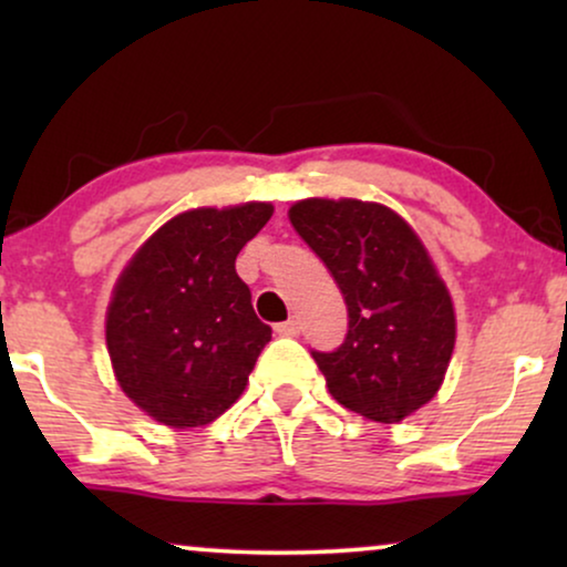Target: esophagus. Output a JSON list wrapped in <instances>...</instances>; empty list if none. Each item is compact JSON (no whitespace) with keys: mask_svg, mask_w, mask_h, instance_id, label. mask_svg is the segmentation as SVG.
<instances>
[{"mask_svg":"<svg viewBox=\"0 0 567 567\" xmlns=\"http://www.w3.org/2000/svg\"><path fill=\"white\" fill-rule=\"evenodd\" d=\"M299 330H301V328H299L297 317H289V320H286V322L276 324V332H278V336H284V338H297Z\"/></svg>","mask_w":567,"mask_h":567,"instance_id":"esophagus-1","label":"esophagus"}]
</instances>
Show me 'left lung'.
Wrapping results in <instances>:
<instances>
[{
	"label": "left lung",
	"instance_id": "left-lung-1",
	"mask_svg": "<svg viewBox=\"0 0 567 567\" xmlns=\"http://www.w3.org/2000/svg\"><path fill=\"white\" fill-rule=\"evenodd\" d=\"M289 219L348 307L343 346L312 351L330 394L369 421L400 423L439 392L456 340L429 250L400 214L369 200L307 198Z\"/></svg>",
	"mask_w": 567,
	"mask_h": 567
}]
</instances>
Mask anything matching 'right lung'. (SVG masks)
Returning a JSON list of instances; mask_svg holds the SVG:
<instances>
[{
    "label": "right lung",
    "mask_w": 567,
    "mask_h": 567,
    "mask_svg": "<svg viewBox=\"0 0 567 567\" xmlns=\"http://www.w3.org/2000/svg\"><path fill=\"white\" fill-rule=\"evenodd\" d=\"M270 216V204L193 208L123 268L107 307V353L121 390L157 423L198 429L245 392L270 328L235 260Z\"/></svg>",
    "instance_id": "right-lung-1"
}]
</instances>
